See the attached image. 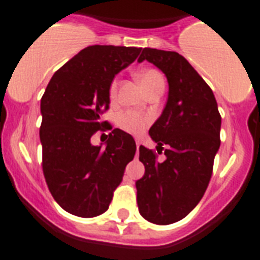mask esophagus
Here are the masks:
<instances>
[{"mask_svg":"<svg viewBox=\"0 0 260 260\" xmlns=\"http://www.w3.org/2000/svg\"><path fill=\"white\" fill-rule=\"evenodd\" d=\"M135 143H137V150H139V146H141V142H139V141H137V142H135Z\"/></svg>","mask_w":260,"mask_h":260,"instance_id":"34e87169","label":"esophagus"}]
</instances>
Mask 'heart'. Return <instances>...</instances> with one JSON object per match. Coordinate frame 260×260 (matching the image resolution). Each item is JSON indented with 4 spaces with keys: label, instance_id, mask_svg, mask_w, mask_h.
<instances>
[{
    "label": "heart",
    "instance_id": "b5f03b06",
    "mask_svg": "<svg viewBox=\"0 0 260 260\" xmlns=\"http://www.w3.org/2000/svg\"><path fill=\"white\" fill-rule=\"evenodd\" d=\"M138 79L146 93L153 87L158 86V85H165L164 76L155 69H143V70H141L138 73ZM115 93H117V81H113L110 85V89H109V95H110L111 100L115 98ZM149 123L150 118L147 115L139 114V113H135V111H123L118 117L119 127L133 135H139L141 133L145 132V128L149 126Z\"/></svg>",
    "mask_w": 260,
    "mask_h": 260
}]
</instances>
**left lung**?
I'll return each mask as SVG.
<instances>
[{
  "mask_svg": "<svg viewBox=\"0 0 260 260\" xmlns=\"http://www.w3.org/2000/svg\"><path fill=\"white\" fill-rule=\"evenodd\" d=\"M149 61L165 73L169 96L149 134L155 151L139 146L145 175L135 182L141 215L155 224H171L194 210L211 179L220 146V118L212 90L177 51L145 48L138 62ZM167 149H165L164 147Z\"/></svg>",
  "mask_w": 260,
  "mask_h": 260,
  "instance_id": "1",
  "label": "left lung"
}]
</instances>
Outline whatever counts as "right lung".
<instances>
[{"label":"right lung","mask_w":260,"mask_h":260,"mask_svg":"<svg viewBox=\"0 0 260 260\" xmlns=\"http://www.w3.org/2000/svg\"><path fill=\"white\" fill-rule=\"evenodd\" d=\"M141 50L87 46L58 69L41 98L42 170L55 202L73 215L104 214L134 158L135 141L123 130H112L106 148L93 146L89 138L111 129L101 119L110 104L109 89Z\"/></svg>","instance_id":"obj_1"}]
</instances>
